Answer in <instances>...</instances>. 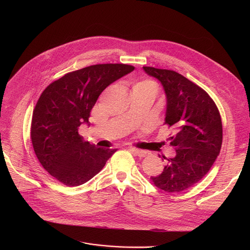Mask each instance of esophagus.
<instances>
[{
  "instance_id": "1",
  "label": "esophagus",
  "mask_w": 250,
  "mask_h": 250,
  "mask_svg": "<svg viewBox=\"0 0 250 250\" xmlns=\"http://www.w3.org/2000/svg\"><path fill=\"white\" fill-rule=\"evenodd\" d=\"M129 149L138 157H146L147 156L149 153L146 150H141V149H137V148H134V147H129Z\"/></svg>"
}]
</instances>
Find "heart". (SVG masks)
<instances>
[{
  "mask_svg": "<svg viewBox=\"0 0 250 250\" xmlns=\"http://www.w3.org/2000/svg\"><path fill=\"white\" fill-rule=\"evenodd\" d=\"M132 90H140V91H146V92H153L157 94L158 91V85L155 81L151 79H142L138 82H136L133 85Z\"/></svg>",
  "mask_w": 250,
  "mask_h": 250,
  "instance_id": "heart-1",
  "label": "heart"
}]
</instances>
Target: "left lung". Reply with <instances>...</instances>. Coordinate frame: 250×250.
Returning a JSON list of instances; mask_svg holds the SVG:
<instances>
[{"label":"left lung","mask_w":250,"mask_h":250,"mask_svg":"<svg viewBox=\"0 0 250 250\" xmlns=\"http://www.w3.org/2000/svg\"><path fill=\"white\" fill-rule=\"evenodd\" d=\"M160 81L166 94L165 125L176 154L167 159L163 172L151 177L154 185L169 193L184 191L209 171L220 154L223 125L215 102L201 87L173 70L145 66Z\"/></svg>","instance_id":"left-lung-1"}]
</instances>
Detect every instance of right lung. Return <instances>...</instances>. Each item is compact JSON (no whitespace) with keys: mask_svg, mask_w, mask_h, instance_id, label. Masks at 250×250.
<instances>
[{"mask_svg":"<svg viewBox=\"0 0 250 250\" xmlns=\"http://www.w3.org/2000/svg\"><path fill=\"white\" fill-rule=\"evenodd\" d=\"M127 64H97L70 72L49 84L32 114L30 138L42 167L60 183L75 187L98 174L117 149L83 140L78 130L89 124L101 93L130 73Z\"/></svg>","mask_w":250,"mask_h":250,"instance_id":"1","label":"right lung"}]
</instances>
